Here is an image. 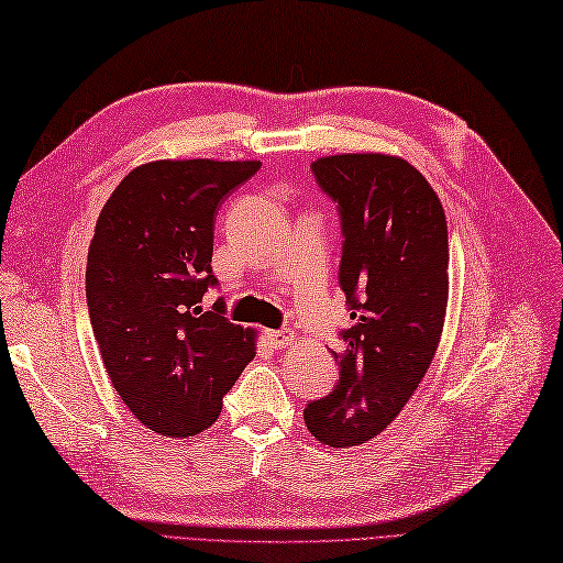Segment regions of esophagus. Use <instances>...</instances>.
I'll list each match as a JSON object with an SVG mask.
<instances>
[{
    "label": "esophagus",
    "instance_id": "1",
    "mask_svg": "<svg viewBox=\"0 0 563 563\" xmlns=\"http://www.w3.org/2000/svg\"><path fill=\"white\" fill-rule=\"evenodd\" d=\"M268 341H271L273 349L280 351L292 341V333L285 331V329H275V331H268Z\"/></svg>",
    "mask_w": 563,
    "mask_h": 563
}]
</instances>
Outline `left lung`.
<instances>
[{
    "instance_id": "obj_1",
    "label": "left lung",
    "mask_w": 563,
    "mask_h": 563,
    "mask_svg": "<svg viewBox=\"0 0 563 563\" xmlns=\"http://www.w3.org/2000/svg\"><path fill=\"white\" fill-rule=\"evenodd\" d=\"M341 220L339 285L353 327L339 331V382L305 423L331 448L379 435L433 361L448 307V222L409 162L336 154L312 164Z\"/></svg>"
}]
</instances>
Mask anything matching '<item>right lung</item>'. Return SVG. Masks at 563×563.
I'll list each match as a JSON object with an SVG mask.
<instances>
[{"mask_svg": "<svg viewBox=\"0 0 563 563\" xmlns=\"http://www.w3.org/2000/svg\"><path fill=\"white\" fill-rule=\"evenodd\" d=\"M258 162H152L130 172L106 202L87 261L93 336L118 397L166 438L198 435L254 361V331L210 312L214 220Z\"/></svg>", "mask_w": 563, "mask_h": 563, "instance_id": "add662e5", "label": "right lung"}]
</instances>
